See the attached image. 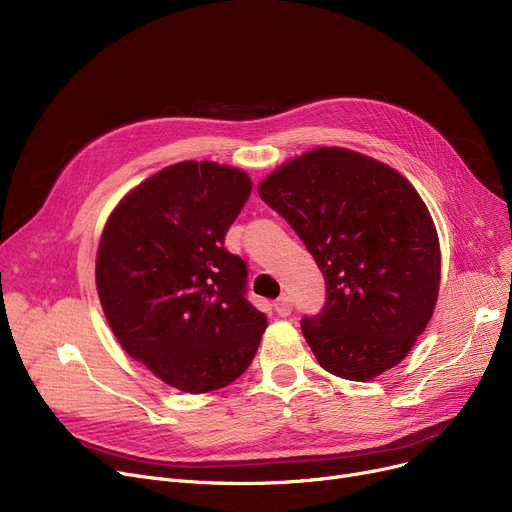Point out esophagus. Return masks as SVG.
<instances>
[{
	"label": "esophagus",
	"mask_w": 512,
	"mask_h": 512,
	"mask_svg": "<svg viewBox=\"0 0 512 512\" xmlns=\"http://www.w3.org/2000/svg\"><path fill=\"white\" fill-rule=\"evenodd\" d=\"M274 307H276V311H278L280 317H286V315H290V311H292V301H290V297H286V294H282V297L274 303Z\"/></svg>",
	"instance_id": "obj_1"
}]
</instances>
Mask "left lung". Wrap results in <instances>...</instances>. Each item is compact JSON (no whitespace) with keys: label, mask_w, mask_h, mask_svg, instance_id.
Listing matches in <instances>:
<instances>
[{"label":"left lung","mask_w":512,"mask_h":512,"mask_svg":"<svg viewBox=\"0 0 512 512\" xmlns=\"http://www.w3.org/2000/svg\"><path fill=\"white\" fill-rule=\"evenodd\" d=\"M259 197L326 278L324 309L301 321L319 365L367 382L405 359L440 286L438 232L413 184L378 159L319 147L267 176Z\"/></svg>","instance_id":"1"}]
</instances>
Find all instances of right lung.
Masks as SVG:
<instances>
[{
	"mask_svg": "<svg viewBox=\"0 0 512 512\" xmlns=\"http://www.w3.org/2000/svg\"><path fill=\"white\" fill-rule=\"evenodd\" d=\"M251 188L242 170L182 161L130 191L103 228L95 280L107 324L182 392L232 384L267 328L247 301V263L224 247Z\"/></svg>",
	"mask_w": 512,
	"mask_h": 512,
	"instance_id": "add662e5",
	"label": "right lung"
}]
</instances>
